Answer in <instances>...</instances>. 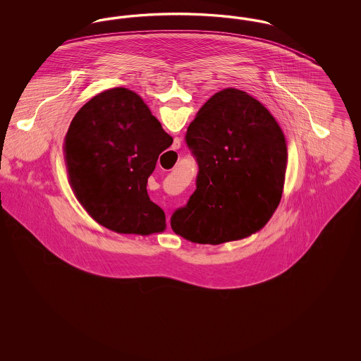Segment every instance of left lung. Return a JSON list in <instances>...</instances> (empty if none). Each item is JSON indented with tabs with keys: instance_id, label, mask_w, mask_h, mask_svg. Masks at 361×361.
<instances>
[{
	"instance_id": "1",
	"label": "left lung",
	"mask_w": 361,
	"mask_h": 361,
	"mask_svg": "<svg viewBox=\"0 0 361 361\" xmlns=\"http://www.w3.org/2000/svg\"><path fill=\"white\" fill-rule=\"evenodd\" d=\"M196 189L171 218L173 231L203 245L242 240L262 228L280 203L286 137L271 112L246 92L215 93L189 124Z\"/></svg>"
}]
</instances>
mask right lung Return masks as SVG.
I'll list each match as a JSON object with an SVG mask.
<instances>
[{
  "label": "right lung",
  "instance_id": "right-lung-1",
  "mask_svg": "<svg viewBox=\"0 0 361 361\" xmlns=\"http://www.w3.org/2000/svg\"><path fill=\"white\" fill-rule=\"evenodd\" d=\"M135 92L108 89L75 114L65 137L69 183L87 214L121 234L150 235L166 227L147 195V178L172 145Z\"/></svg>",
  "mask_w": 361,
  "mask_h": 361
}]
</instances>
